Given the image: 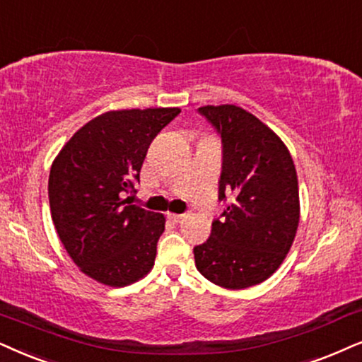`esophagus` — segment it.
I'll return each instance as SVG.
<instances>
[{"instance_id":"obj_1","label":"esophagus","mask_w":362,"mask_h":362,"mask_svg":"<svg viewBox=\"0 0 362 362\" xmlns=\"http://www.w3.org/2000/svg\"><path fill=\"white\" fill-rule=\"evenodd\" d=\"M168 218H170L172 222L175 223H182L187 218V215H182V214H168Z\"/></svg>"}]
</instances>
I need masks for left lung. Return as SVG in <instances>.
I'll return each mask as SVG.
<instances>
[{
  "mask_svg": "<svg viewBox=\"0 0 362 362\" xmlns=\"http://www.w3.org/2000/svg\"><path fill=\"white\" fill-rule=\"evenodd\" d=\"M199 112L222 136L218 200L230 204L212 222L207 242L194 249L195 265L215 286H257L281 267L300 217L299 184L289 150L276 132L237 105Z\"/></svg>",
  "mask_w": 362,
  "mask_h": 362,
  "instance_id": "obj_1",
  "label": "left lung"
}]
</instances>
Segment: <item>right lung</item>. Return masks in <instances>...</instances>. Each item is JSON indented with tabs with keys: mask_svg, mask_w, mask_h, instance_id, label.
<instances>
[{
	"mask_svg": "<svg viewBox=\"0 0 362 362\" xmlns=\"http://www.w3.org/2000/svg\"><path fill=\"white\" fill-rule=\"evenodd\" d=\"M180 108L112 110L83 127L53 160L48 180L59 240L86 276L130 286L152 271L163 214L132 205L152 140Z\"/></svg>",
	"mask_w": 362,
	"mask_h": 362,
	"instance_id": "right-lung-1",
	"label": "right lung"
}]
</instances>
